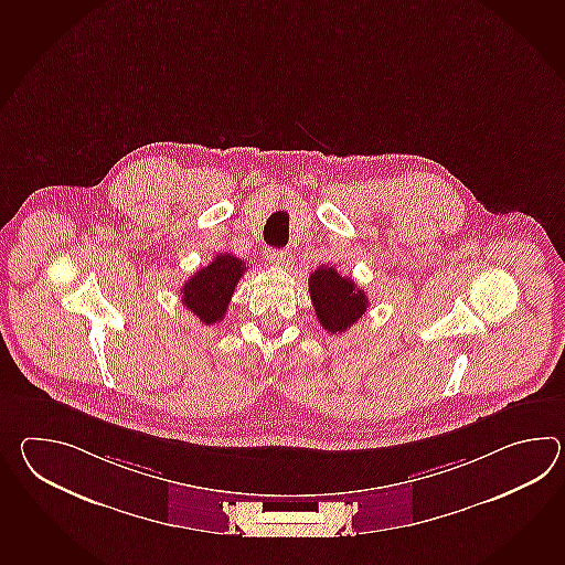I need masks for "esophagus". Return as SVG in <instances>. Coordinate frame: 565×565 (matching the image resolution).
I'll return each instance as SVG.
<instances>
[{"instance_id": "esophagus-1", "label": "esophagus", "mask_w": 565, "mask_h": 565, "mask_svg": "<svg viewBox=\"0 0 565 565\" xmlns=\"http://www.w3.org/2000/svg\"><path fill=\"white\" fill-rule=\"evenodd\" d=\"M265 259L274 265H288L291 262V253L288 249H267Z\"/></svg>"}]
</instances>
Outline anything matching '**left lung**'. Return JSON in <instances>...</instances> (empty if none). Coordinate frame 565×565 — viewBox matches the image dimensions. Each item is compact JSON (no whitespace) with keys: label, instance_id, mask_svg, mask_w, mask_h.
<instances>
[{"label":"left lung","instance_id":"obj_1","mask_svg":"<svg viewBox=\"0 0 565 565\" xmlns=\"http://www.w3.org/2000/svg\"><path fill=\"white\" fill-rule=\"evenodd\" d=\"M308 284L316 318L320 320V327L332 334H342L366 312L369 300L364 289L359 288L351 277L340 276L334 267L322 265L313 269Z\"/></svg>","mask_w":565,"mask_h":565}]
</instances>
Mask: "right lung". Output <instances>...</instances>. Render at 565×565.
<instances>
[{"label": "right lung", "mask_w": 565, "mask_h": 565, "mask_svg": "<svg viewBox=\"0 0 565 565\" xmlns=\"http://www.w3.org/2000/svg\"><path fill=\"white\" fill-rule=\"evenodd\" d=\"M249 265L235 255L221 253L214 262L199 269L180 289L182 303L202 324H216L225 318L235 286Z\"/></svg>", "instance_id": "add662e5"}]
</instances>
